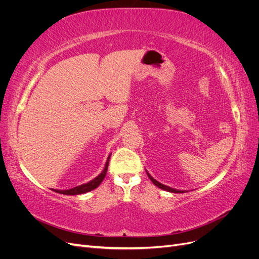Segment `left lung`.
<instances>
[{"label":"left lung","instance_id":"obj_1","mask_svg":"<svg viewBox=\"0 0 259 259\" xmlns=\"http://www.w3.org/2000/svg\"><path fill=\"white\" fill-rule=\"evenodd\" d=\"M147 171V175H148V177L150 178V180L151 182L156 186V187H159L160 189H162V190H165V191H168V192H173V193H185V192H187V190H178V189H175V188H170V187H168V186H166V185H163V184H161V183H159L158 180H155L150 174L148 173V170H146Z\"/></svg>","mask_w":259,"mask_h":259}]
</instances>
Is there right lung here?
<instances>
[{
	"mask_svg": "<svg viewBox=\"0 0 259 259\" xmlns=\"http://www.w3.org/2000/svg\"><path fill=\"white\" fill-rule=\"evenodd\" d=\"M110 155L111 154H109V156H108L107 162L105 164V168L103 169V171H101V173L97 177L92 179L91 182L85 183V184L80 185V186H76L74 188H71V189H67V190L53 189V191L57 192V193H61V194H66V195H77V194H83V193L90 192V191H92L94 189H96V188L101 184V182H103L104 178L106 177L107 170H108V165H109V159H110Z\"/></svg>",
	"mask_w": 259,
	"mask_h": 259,
	"instance_id": "1",
	"label": "right lung"
}]
</instances>
